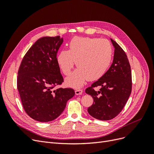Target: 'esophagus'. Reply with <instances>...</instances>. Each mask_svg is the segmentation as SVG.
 <instances>
[{"mask_svg": "<svg viewBox=\"0 0 154 154\" xmlns=\"http://www.w3.org/2000/svg\"><path fill=\"white\" fill-rule=\"evenodd\" d=\"M82 92H83V91L80 89V88H76L75 90V94L76 95H80L82 94Z\"/></svg>", "mask_w": 154, "mask_h": 154, "instance_id": "esophagus-1", "label": "esophagus"}]
</instances>
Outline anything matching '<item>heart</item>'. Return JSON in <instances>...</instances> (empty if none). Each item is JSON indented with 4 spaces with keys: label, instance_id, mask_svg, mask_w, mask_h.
I'll return each instance as SVG.
<instances>
[{
    "label": "heart",
    "instance_id": "obj_1",
    "mask_svg": "<svg viewBox=\"0 0 154 154\" xmlns=\"http://www.w3.org/2000/svg\"><path fill=\"white\" fill-rule=\"evenodd\" d=\"M112 48L105 39L75 36L70 41L69 49L57 57L58 65L65 76H69L74 62L78 68L66 80L71 87H80L87 79L96 80L103 76L110 67Z\"/></svg>",
    "mask_w": 154,
    "mask_h": 154
}]
</instances>
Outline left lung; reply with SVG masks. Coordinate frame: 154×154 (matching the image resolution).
<instances>
[{
  "instance_id": "8db88e82",
  "label": "left lung",
  "mask_w": 154,
  "mask_h": 154,
  "mask_svg": "<svg viewBox=\"0 0 154 154\" xmlns=\"http://www.w3.org/2000/svg\"><path fill=\"white\" fill-rule=\"evenodd\" d=\"M114 49L113 62L98 80L86 88L85 92L94 99L88 108L92 117L102 121L116 117L124 108L132 91V72L127 56L123 49L111 39ZM101 88L96 91L94 88Z\"/></svg>"
}]
</instances>
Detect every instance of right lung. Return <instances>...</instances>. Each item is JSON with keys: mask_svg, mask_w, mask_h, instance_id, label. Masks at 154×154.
Masks as SVG:
<instances>
[{"mask_svg": "<svg viewBox=\"0 0 154 154\" xmlns=\"http://www.w3.org/2000/svg\"><path fill=\"white\" fill-rule=\"evenodd\" d=\"M62 43L59 36L38 39L24 55L18 71L17 88L23 108L40 122L57 118L75 94L71 88L54 89L63 82L57 58Z\"/></svg>", "mask_w": 154, "mask_h": 154, "instance_id": "obj_1", "label": "right lung"}]
</instances>
